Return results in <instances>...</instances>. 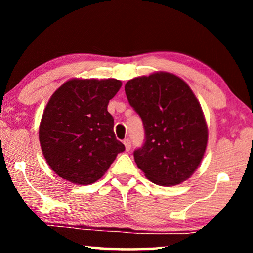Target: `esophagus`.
<instances>
[{
    "label": "esophagus",
    "mask_w": 253,
    "mask_h": 253,
    "mask_svg": "<svg viewBox=\"0 0 253 253\" xmlns=\"http://www.w3.org/2000/svg\"><path fill=\"white\" fill-rule=\"evenodd\" d=\"M123 143H124V145H126V151H130L131 150V140L129 139V138L124 139Z\"/></svg>",
    "instance_id": "1"
}]
</instances>
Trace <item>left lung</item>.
<instances>
[{"label": "left lung", "instance_id": "left-lung-1", "mask_svg": "<svg viewBox=\"0 0 253 253\" xmlns=\"http://www.w3.org/2000/svg\"><path fill=\"white\" fill-rule=\"evenodd\" d=\"M130 106L141 117L145 143L134 161L158 185H176L191 176L205 153L209 131L189 85L169 72L141 76L126 84Z\"/></svg>", "mask_w": 253, "mask_h": 253}]
</instances>
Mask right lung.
Returning <instances> with one entry per match:
<instances>
[{"label": "right lung", "instance_id": "add662e5", "mask_svg": "<svg viewBox=\"0 0 253 253\" xmlns=\"http://www.w3.org/2000/svg\"><path fill=\"white\" fill-rule=\"evenodd\" d=\"M122 86L117 79H71L57 88L44 108L39 140L49 167L75 184H92L126 150L114 133L107 110Z\"/></svg>", "mask_w": 253, "mask_h": 253}]
</instances>
